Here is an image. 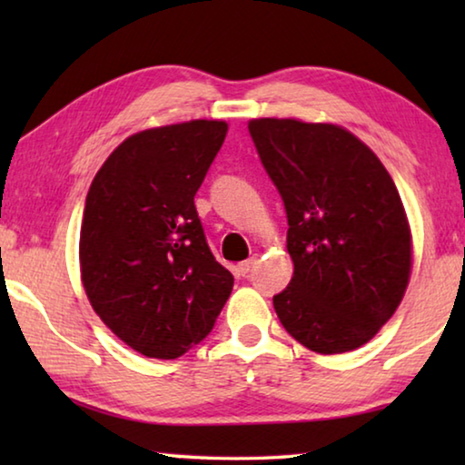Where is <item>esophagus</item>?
Returning <instances> with one entry per match:
<instances>
[{
  "mask_svg": "<svg viewBox=\"0 0 465 465\" xmlns=\"http://www.w3.org/2000/svg\"><path fill=\"white\" fill-rule=\"evenodd\" d=\"M254 264H256V256H252V258H248V261L240 262V264H238L240 274H243V277H246V274H248L252 269H254Z\"/></svg>",
  "mask_w": 465,
  "mask_h": 465,
  "instance_id": "34e87169",
  "label": "esophagus"
}]
</instances>
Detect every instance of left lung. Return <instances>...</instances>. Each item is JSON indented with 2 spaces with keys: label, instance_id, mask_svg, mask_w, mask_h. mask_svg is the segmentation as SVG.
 I'll return each mask as SVG.
<instances>
[{
  "label": "left lung",
  "instance_id": "8db88e82",
  "mask_svg": "<svg viewBox=\"0 0 465 465\" xmlns=\"http://www.w3.org/2000/svg\"><path fill=\"white\" fill-rule=\"evenodd\" d=\"M248 131L285 203L295 266L274 312L310 351H355L393 316L411 279L398 188L380 157L338 124L254 119Z\"/></svg>",
  "mask_w": 465,
  "mask_h": 465
}]
</instances>
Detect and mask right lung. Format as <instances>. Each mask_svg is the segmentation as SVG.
<instances>
[{
  "label": "right lung",
  "instance_id": "1",
  "mask_svg": "<svg viewBox=\"0 0 465 465\" xmlns=\"http://www.w3.org/2000/svg\"><path fill=\"white\" fill-rule=\"evenodd\" d=\"M227 135L223 121L135 133L85 196L82 282L94 312L152 359H176L215 326L233 277L211 254L194 194Z\"/></svg>",
  "mask_w": 465,
  "mask_h": 465
}]
</instances>
